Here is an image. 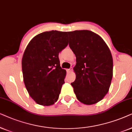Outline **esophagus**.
I'll return each instance as SVG.
<instances>
[{"label": "esophagus", "mask_w": 132, "mask_h": 132, "mask_svg": "<svg viewBox=\"0 0 132 132\" xmlns=\"http://www.w3.org/2000/svg\"><path fill=\"white\" fill-rule=\"evenodd\" d=\"M72 68H70V69H67L68 72H72Z\"/></svg>", "instance_id": "1"}]
</instances>
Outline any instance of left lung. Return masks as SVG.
<instances>
[{
	"label": "left lung",
	"mask_w": 132,
	"mask_h": 132,
	"mask_svg": "<svg viewBox=\"0 0 132 132\" xmlns=\"http://www.w3.org/2000/svg\"><path fill=\"white\" fill-rule=\"evenodd\" d=\"M69 47L76 57L73 71L76 78L71 85L79 101L95 104L108 92L113 76L110 51L101 37L89 30L68 32Z\"/></svg>",
	"instance_id": "left-lung-1"
}]
</instances>
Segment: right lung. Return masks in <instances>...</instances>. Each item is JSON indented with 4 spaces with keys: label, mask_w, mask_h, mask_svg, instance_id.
I'll return each instance as SVG.
<instances>
[{
    "label": "right lung",
    "mask_w": 132,
    "mask_h": 132,
    "mask_svg": "<svg viewBox=\"0 0 132 132\" xmlns=\"http://www.w3.org/2000/svg\"><path fill=\"white\" fill-rule=\"evenodd\" d=\"M68 45L67 32L46 31L35 36L24 51L22 61L24 83L38 104L51 106L59 99L66 73L60 67L59 54Z\"/></svg>",
    "instance_id": "right-lung-1"
}]
</instances>
